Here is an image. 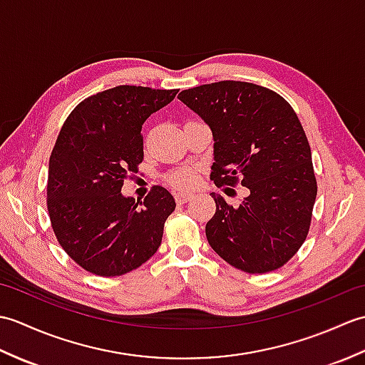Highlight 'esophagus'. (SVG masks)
Listing matches in <instances>:
<instances>
[{
  "mask_svg": "<svg viewBox=\"0 0 365 365\" xmlns=\"http://www.w3.org/2000/svg\"><path fill=\"white\" fill-rule=\"evenodd\" d=\"M191 197H192V195H188V192H177L175 202L177 204H187Z\"/></svg>",
  "mask_w": 365,
  "mask_h": 365,
  "instance_id": "obj_1",
  "label": "esophagus"
}]
</instances>
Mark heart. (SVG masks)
<instances>
[{
    "label": "heart",
    "instance_id": "1",
    "mask_svg": "<svg viewBox=\"0 0 365 365\" xmlns=\"http://www.w3.org/2000/svg\"><path fill=\"white\" fill-rule=\"evenodd\" d=\"M199 180V170L191 168H182L170 173L168 177V182L177 190H188L195 187Z\"/></svg>",
    "mask_w": 365,
    "mask_h": 365
}]
</instances>
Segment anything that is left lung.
Returning <instances> with one entry per match:
<instances>
[{
	"instance_id": "obj_1",
	"label": "left lung",
	"mask_w": 365,
	"mask_h": 365,
	"mask_svg": "<svg viewBox=\"0 0 365 365\" xmlns=\"http://www.w3.org/2000/svg\"><path fill=\"white\" fill-rule=\"evenodd\" d=\"M178 98L212 130L216 187L250 190L240 207L212 192L208 243L245 273L284 267L304 243L317 197L311 145L297 113L274 91L245 81L202 84Z\"/></svg>"
}]
</instances>
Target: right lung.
Returning <instances> with one entry per match:
<instances>
[{"label": "right lung", "mask_w": 365, "mask_h": 365, "mask_svg": "<svg viewBox=\"0 0 365 365\" xmlns=\"http://www.w3.org/2000/svg\"><path fill=\"white\" fill-rule=\"evenodd\" d=\"M177 89L115 86L75 106L59 131L48 165L46 207L58 243L81 268L114 277L157 252L173 195L153 187L144 202L122 196L123 180L144 158L145 119Z\"/></svg>", "instance_id": "right-lung-1"}]
</instances>
